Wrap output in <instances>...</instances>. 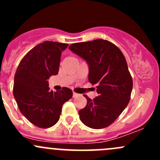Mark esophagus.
Returning <instances> with one entry per match:
<instances>
[{"instance_id": "esophagus-1", "label": "esophagus", "mask_w": 160, "mask_h": 160, "mask_svg": "<svg viewBox=\"0 0 160 160\" xmlns=\"http://www.w3.org/2000/svg\"><path fill=\"white\" fill-rule=\"evenodd\" d=\"M78 93H75V92H73V93H72V97H73V98H77V96H78Z\"/></svg>"}]
</instances>
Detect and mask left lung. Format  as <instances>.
<instances>
[{
    "label": "left lung",
    "mask_w": 160,
    "mask_h": 160,
    "mask_svg": "<svg viewBox=\"0 0 160 160\" xmlns=\"http://www.w3.org/2000/svg\"><path fill=\"white\" fill-rule=\"evenodd\" d=\"M69 49L88 64V80L96 86L98 93L93 100L84 94L88 103L79 111L80 121L94 129L106 128L118 118L130 101L133 83L126 59L108 40L73 43Z\"/></svg>",
    "instance_id": "left-lung-1"
}]
</instances>
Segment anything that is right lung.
Segmentation results:
<instances>
[{"label":"right lung","mask_w":160,"mask_h":160,"mask_svg":"<svg viewBox=\"0 0 160 160\" xmlns=\"http://www.w3.org/2000/svg\"><path fill=\"white\" fill-rule=\"evenodd\" d=\"M68 44L46 41L31 49L14 75L13 93L22 114L33 125L46 128L59 121L62 106L72 97L67 88L49 90L48 79L58 74L62 51Z\"/></svg>","instance_id":"1"}]
</instances>
